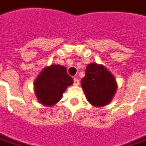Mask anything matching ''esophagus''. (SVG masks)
Here are the masks:
<instances>
[{
  "label": "esophagus",
  "instance_id": "34e87169",
  "mask_svg": "<svg viewBox=\"0 0 146 146\" xmlns=\"http://www.w3.org/2000/svg\"><path fill=\"white\" fill-rule=\"evenodd\" d=\"M74 85H75V86H79V79H76V78H75V79H74Z\"/></svg>",
  "mask_w": 146,
  "mask_h": 146
}]
</instances>
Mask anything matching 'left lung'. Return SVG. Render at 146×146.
<instances>
[{"instance_id":"left-lung-1","label":"left lung","mask_w":146,"mask_h":146,"mask_svg":"<svg viewBox=\"0 0 146 146\" xmlns=\"http://www.w3.org/2000/svg\"><path fill=\"white\" fill-rule=\"evenodd\" d=\"M81 86L87 101L94 106H103L111 102L117 90L113 75L103 65L92 63L86 68Z\"/></svg>"}]
</instances>
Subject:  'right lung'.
<instances>
[{
    "label": "right lung",
    "instance_id": "obj_1",
    "mask_svg": "<svg viewBox=\"0 0 146 146\" xmlns=\"http://www.w3.org/2000/svg\"><path fill=\"white\" fill-rule=\"evenodd\" d=\"M73 83L67 68L59 64L44 67L34 83L35 93L40 103L52 106L60 101L63 92Z\"/></svg>",
    "mask_w": 146,
    "mask_h": 146
}]
</instances>
